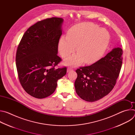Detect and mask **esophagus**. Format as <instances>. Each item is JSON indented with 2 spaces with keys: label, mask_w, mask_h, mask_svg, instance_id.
<instances>
[{
  "label": "esophagus",
  "mask_w": 135,
  "mask_h": 135,
  "mask_svg": "<svg viewBox=\"0 0 135 135\" xmlns=\"http://www.w3.org/2000/svg\"><path fill=\"white\" fill-rule=\"evenodd\" d=\"M71 70H73V68H70V67H68V68H67V72L70 71H71Z\"/></svg>",
  "instance_id": "34e87169"
}]
</instances>
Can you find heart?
I'll list each match as a JSON object with an SVG mask.
<instances>
[{
    "label": "heart",
    "mask_w": 135,
    "mask_h": 135,
    "mask_svg": "<svg viewBox=\"0 0 135 135\" xmlns=\"http://www.w3.org/2000/svg\"><path fill=\"white\" fill-rule=\"evenodd\" d=\"M109 42L108 31L92 23L86 22L75 25L62 37L59 42V51L63 57L74 52L75 47L78 54L66 60L67 65L78 66L84 60L85 64H91L99 60L106 51Z\"/></svg>",
    "instance_id": "heart-1"
}]
</instances>
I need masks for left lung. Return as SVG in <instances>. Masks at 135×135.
Here are the masks:
<instances>
[{
    "mask_svg": "<svg viewBox=\"0 0 135 135\" xmlns=\"http://www.w3.org/2000/svg\"><path fill=\"white\" fill-rule=\"evenodd\" d=\"M123 51L115 48L93 64L76 70V92L82 99L97 101L107 95L116 84L122 64Z\"/></svg>",
    "mask_w": 135,
    "mask_h": 135,
    "instance_id": "1",
    "label": "left lung"
}]
</instances>
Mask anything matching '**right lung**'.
<instances>
[{
    "mask_svg": "<svg viewBox=\"0 0 135 135\" xmlns=\"http://www.w3.org/2000/svg\"><path fill=\"white\" fill-rule=\"evenodd\" d=\"M63 19L52 17L38 21L24 33L16 53L19 81L25 91L38 99L46 98L56 89L57 81L67 67L55 68L62 59L57 54Z\"/></svg>",
    "mask_w": 135,
    "mask_h": 135,
    "instance_id": "obj_1",
    "label": "right lung"
}]
</instances>
